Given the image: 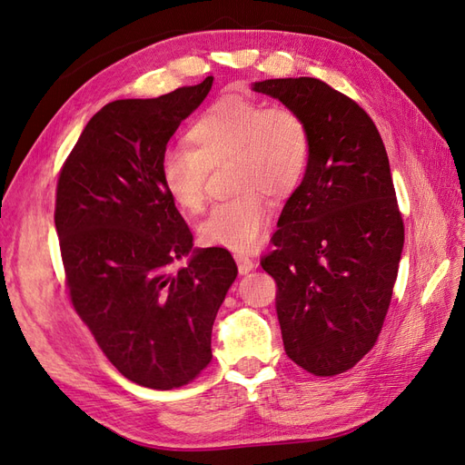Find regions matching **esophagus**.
Returning a JSON list of instances; mask_svg holds the SVG:
<instances>
[{
  "instance_id": "1",
  "label": "esophagus",
  "mask_w": 465,
  "mask_h": 465,
  "mask_svg": "<svg viewBox=\"0 0 465 465\" xmlns=\"http://www.w3.org/2000/svg\"><path fill=\"white\" fill-rule=\"evenodd\" d=\"M234 260H236V265H238V272H241L242 275L250 273L258 265L254 260L244 256V254H234Z\"/></svg>"
}]
</instances>
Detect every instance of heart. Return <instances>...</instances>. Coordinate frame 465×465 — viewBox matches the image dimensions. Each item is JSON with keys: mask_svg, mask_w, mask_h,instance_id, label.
<instances>
[{"mask_svg": "<svg viewBox=\"0 0 465 465\" xmlns=\"http://www.w3.org/2000/svg\"><path fill=\"white\" fill-rule=\"evenodd\" d=\"M186 137L190 147L163 154L161 178L168 195L186 213H200L209 171L232 161L234 190L242 195L211 209L200 232L211 246L256 248L272 217L270 203L257 192L283 200L306 174L311 134L304 118L289 106L224 94L195 118Z\"/></svg>", "mask_w": 465, "mask_h": 465, "instance_id": "b5f03b06", "label": "heart"}]
</instances>
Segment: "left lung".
Instances as JSON below:
<instances>
[{"instance_id": "obj_1", "label": "left lung", "mask_w": 465, "mask_h": 465, "mask_svg": "<svg viewBox=\"0 0 465 465\" xmlns=\"http://www.w3.org/2000/svg\"><path fill=\"white\" fill-rule=\"evenodd\" d=\"M252 91L297 110L311 134L306 174L262 258L283 345L301 369L340 374L374 347L398 277L403 221L388 154L367 112L320 79H265Z\"/></svg>"}]
</instances>
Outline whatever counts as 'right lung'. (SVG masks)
<instances>
[{"instance_id":"right-lung-1","label":"right lung","mask_w":465,"mask_h":465,"mask_svg":"<svg viewBox=\"0 0 465 465\" xmlns=\"http://www.w3.org/2000/svg\"><path fill=\"white\" fill-rule=\"evenodd\" d=\"M213 85L124 98L89 120L60 173L55 232L67 287L108 361L132 382L180 388L211 361L238 267L193 236L161 178L168 139ZM187 258L178 272L172 263Z\"/></svg>"}]
</instances>
